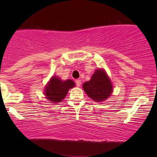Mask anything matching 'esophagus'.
<instances>
[{"mask_svg":"<svg viewBox=\"0 0 157 157\" xmlns=\"http://www.w3.org/2000/svg\"><path fill=\"white\" fill-rule=\"evenodd\" d=\"M75 82H76V85L77 87H79V86H80L81 85V81L80 80H76V81H75Z\"/></svg>","mask_w":157,"mask_h":157,"instance_id":"1","label":"esophagus"}]
</instances>
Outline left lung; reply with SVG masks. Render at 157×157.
Returning <instances> with one entry per match:
<instances>
[{"label":"left lung","instance_id":"left-lung-1","mask_svg":"<svg viewBox=\"0 0 157 157\" xmlns=\"http://www.w3.org/2000/svg\"><path fill=\"white\" fill-rule=\"evenodd\" d=\"M82 89L91 100L100 102L105 101L113 92L111 80L104 69H97L91 80L84 82Z\"/></svg>","mask_w":157,"mask_h":157}]
</instances>
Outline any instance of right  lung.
Listing matches in <instances>:
<instances>
[{"instance_id": "right-lung-1", "label": "right lung", "mask_w": 157, "mask_h": 157, "mask_svg": "<svg viewBox=\"0 0 157 157\" xmlns=\"http://www.w3.org/2000/svg\"><path fill=\"white\" fill-rule=\"evenodd\" d=\"M75 86L71 80L63 81L57 76H53L45 87L44 94L49 102H60L65 98L68 90Z\"/></svg>"}]
</instances>
